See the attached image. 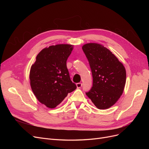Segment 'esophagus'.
Returning <instances> with one entry per match:
<instances>
[{
	"instance_id": "esophagus-1",
	"label": "esophagus",
	"mask_w": 149,
	"mask_h": 149,
	"mask_svg": "<svg viewBox=\"0 0 149 149\" xmlns=\"http://www.w3.org/2000/svg\"><path fill=\"white\" fill-rule=\"evenodd\" d=\"M81 86H82V84L81 83H78L76 84V87H77V88H81Z\"/></svg>"
}]
</instances>
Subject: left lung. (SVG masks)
<instances>
[{
	"instance_id": "1",
	"label": "left lung",
	"mask_w": 149,
	"mask_h": 149,
	"mask_svg": "<svg viewBox=\"0 0 149 149\" xmlns=\"http://www.w3.org/2000/svg\"><path fill=\"white\" fill-rule=\"evenodd\" d=\"M82 49L93 78V87L86 94L98 109H108L123 93L126 81L125 67L109 49L101 44L86 43Z\"/></svg>"
}]
</instances>
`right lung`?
<instances>
[{"label": "right lung", "mask_w": 149, "mask_h": 149, "mask_svg": "<svg viewBox=\"0 0 149 149\" xmlns=\"http://www.w3.org/2000/svg\"><path fill=\"white\" fill-rule=\"evenodd\" d=\"M73 45L58 44L43 48L30 71L31 90L40 102L47 107H56L68 94L76 89L71 81L66 61Z\"/></svg>", "instance_id": "right-lung-1"}]
</instances>
